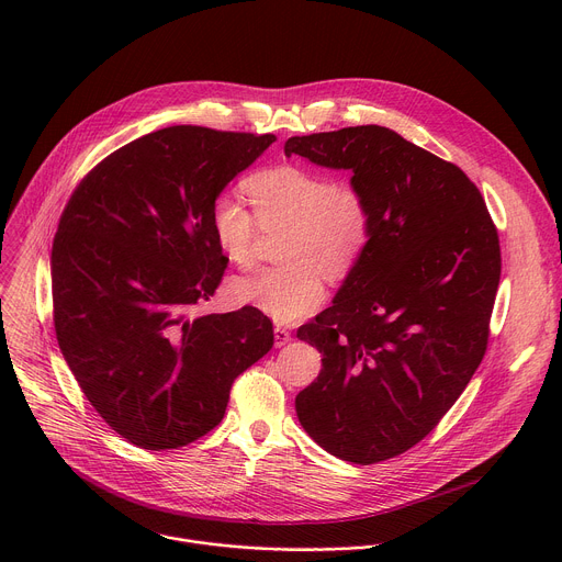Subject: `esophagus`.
<instances>
[{
    "mask_svg": "<svg viewBox=\"0 0 562 562\" xmlns=\"http://www.w3.org/2000/svg\"><path fill=\"white\" fill-rule=\"evenodd\" d=\"M273 336H276V347H284V345H289L291 342V331L286 329V327H276L273 329Z\"/></svg>",
    "mask_w": 562,
    "mask_h": 562,
    "instance_id": "esophagus-1",
    "label": "esophagus"
}]
</instances>
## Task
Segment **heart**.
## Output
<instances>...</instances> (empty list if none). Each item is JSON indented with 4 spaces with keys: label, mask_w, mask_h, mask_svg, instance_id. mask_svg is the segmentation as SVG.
<instances>
[{
    "label": "heart",
    "mask_w": 562,
    "mask_h": 562,
    "mask_svg": "<svg viewBox=\"0 0 562 562\" xmlns=\"http://www.w3.org/2000/svg\"><path fill=\"white\" fill-rule=\"evenodd\" d=\"M247 193L256 215L233 193L213 202L211 231L220 251L235 267L251 269L260 231L289 228L282 251L289 267L233 282V295L278 323H295L325 300V271L340 278L367 251L373 233L369 198L353 182H336L327 173L295 165L251 176Z\"/></svg>",
    "instance_id": "b5f03b06"
}]
</instances>
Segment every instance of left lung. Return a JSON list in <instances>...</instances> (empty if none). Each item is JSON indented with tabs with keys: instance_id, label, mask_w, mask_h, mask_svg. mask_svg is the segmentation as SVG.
Segmentation results:
<instances>
[{
	"instance_id": "obj_1",
	"label": "left lung",
	"mask_w": 562,
	"mask_h": 562,
	"mask_svg": "<svg viewBox=\"0 0 562 562\" xmlns=\"http://www.w3.org/2000/svg\"><path fill=\"white\" fill-rule=\"evenodd\" d=\"M284 153L349 169L373 211L369 247L334 304L297 329L323 353L295 397L300 425L347 462L395 458L436 429L485 358L496 224L460 167L391 128L295 135Z\"/></svg>"
}]
</instances>
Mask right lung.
Returning <instances> with one entry per match:
<instances>
[{"instance_id":"add662e5","label":"right lung","mask_w":562,"mask_h":562,"mask_svg":"<svg viewBox=\"0 0 562 562\" xmlns=\"http://www.w3.org/2000/svg\"><path fill=\"white\" fill-rule=\"evenodd\" d=\"M273 135L169 126L117 148L77 184L53 239L55 336L104 423L142 449L184 447L224 418L235 378L273 347L256 306L198 315L228 258L220 191Z\"/></svg>"}]
</instances>
